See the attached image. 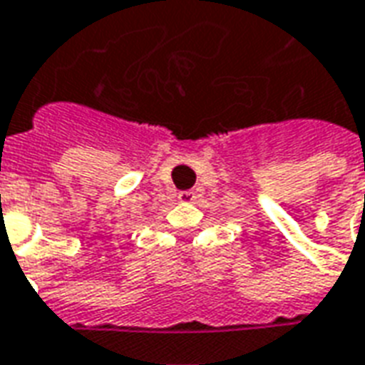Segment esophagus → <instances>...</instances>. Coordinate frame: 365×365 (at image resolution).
<instances>
[{
  "instance_id": "34e87169",
  "label": "esophagus",
  "mask_w": 365,
  "mask_h": 365,
  "mask_svg": "<svg viewBox=\"0 0 365 365\" xmlns=\"http://www.w3.org/2000/svg\"><path fill=\"white\" fill-rule=\"evenodd\" d=\"M178 200H180V202H195V190H182V192H178Z\"/></svg>"
}]
</instances>
